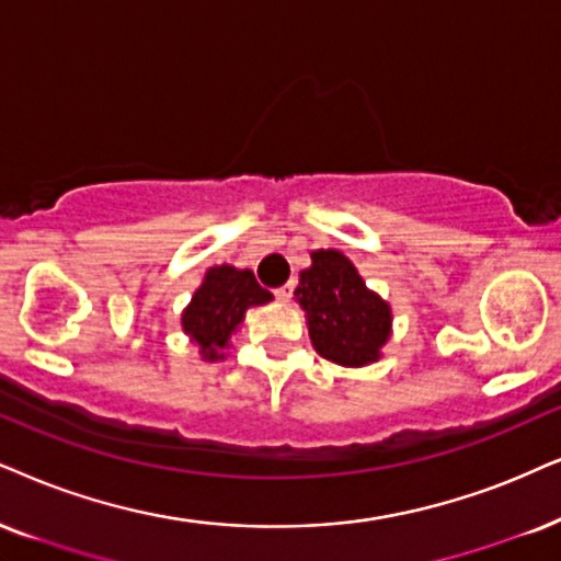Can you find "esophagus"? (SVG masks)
I'll return each mask as SVG.
<instances>
[{
	"mask_svg": "<svg viewBox=\"0 0 561 561\" xmlns=\"http://www.w3.org/2000/svg\"><path fill=\"white\" fill-rule=\"evenodd\" d=\"M293 285H285V287H279V289H276V300H279V302H289V297H293Z\"/></svg>",
	"mask_w": 561,
	"mask_h": 561,
	"instance_id": "1",
	"label": "esophagus"
}]
</instances>
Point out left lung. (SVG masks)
<instances>
[{"label":"left lung","instance_id":"1","mask_svg":"<svg viewBox=\"0 0 561 561\" xmlns=\"http://www.w3.org/2000/svg\"><path fill=\"white\" fill-rule=\"evenodd\" d=\"M295 300L305 310L310 342L329 363L367 367L382 357L393 333L391 305L365 285L357 266L336 248L310 253Z\"/></svg>","mask_w":561,"mask_h":561}]
</instances>
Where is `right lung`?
I'll use <instances>...</instances> for the list:
<instances>
[{"label":"right lung","instance_id":"add662e5","mask_svg":"<svg viewBox=\"0 0 561 561\" xmlns=\"http://www.w3.org/2000/svg\"><path fill=\"white\" fill-rule=\"evenodd\" d=\"M274 295L256 282L251 268L230 264L209 266L202 285L181 313V329L198 346L204 363H219L230 350L232 336L256 305L272 302Z\"/></svg>","mask_w":561,"mask_h":561}]
</instances>
